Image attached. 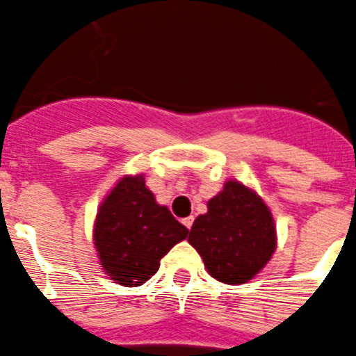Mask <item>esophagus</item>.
<instances>
[{"label": "esophagus", "mask_w": 356, "mask_h": 356, "mask_svg": "<svg viewBox=\"0 0 356 356\" xmlns=\"http://www.w3.org/2000/svg\"><path fill=\"white\" fill-rule=\"evenodd\" d=\"M193 220H195L193 216H188V218H184V220H182V223H184L186 229H191V225H193Z\"/></svg>", "instance_id": "34e87169"}]
</instances>
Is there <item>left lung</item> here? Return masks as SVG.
<instances>
[{
    "mask_svg": "<svg viewBox=\"0 0 356 356\" xmlns=\"http://www.w3.org/2000/svg\"><path fill=\"white\" fill-rule=\"evenodd\" d=\"M190 245L223 284H245L268 264L277 246L273 216L255 191L229 181L195 220Z\"/></svg>",
    "mask_w": 356,
    "mask_h": 356,
    "instance_id": "1",
    "label": "left lung"
}]
</instances>
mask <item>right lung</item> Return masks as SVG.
Listing matches in <instances>:
<instances>
[{"label": "right lung", "mask_w": 356, "mask_h": 356, "mask_svg": "<svg viewBox=\"0 0 356 356\" xmlns=\"http://www.w3.org/2000/svg\"><path fill=\"white\" fill-rule=\"evenodd\" d=\"M188 232L168 207L156 202L143 175H127L99 207L94 243L111 280L133 287L145 284L159 270V261Z\"/></svg>", "instance_id": "obj_1"}]
</instances>
